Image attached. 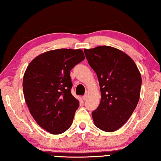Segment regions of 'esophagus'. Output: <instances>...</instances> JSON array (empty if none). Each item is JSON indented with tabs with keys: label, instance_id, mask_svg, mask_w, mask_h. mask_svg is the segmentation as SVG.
Wrapping results in <instances>:
<instances>
[{
	"label": "esophagus",
	"instance_id": "1",
	"mask_svg": "<svg viewBox=\"0 0 161 161\" xmlns=\"http://www.w3.org/2000/svg\"><path fill=\"white\" fill-rule=\"evenodd\" d=\"M88 95H87V94L84 95L83 96V100H87V99H88Z\"/></svg>",
	"mask_w": 161,
	"mask_h": 161
}]
</instances>
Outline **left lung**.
<instances>
[{"instance_id": "obj_1", "label": "left lung", "mask_w": 161, "mask_h": 161, "mask_svg": "<svg viewBox=\"0 0 161 161\" xmlns=\"http://www.w3.org/2000/svg\"><path fill=\"white\" fill-rule=\"evenodd\" d=\"M84 52L96 73L101 92L100 105L92 112L95 125L107 132L117 131L136 108L142 75L130 56L116 48L100 46Z\"/></svg>"}]
</instances>
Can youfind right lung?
<instances>
[{"instance_id":"obj_1","label":"right lung","mask_w":161,"mask_h":161,"mask_svg":"<svg viewBox=\"0 0 161 161\" xmlns=\"http://www.w3.org/2000/svg\"><path fill=\"white\" fill-rule=\"evenodd\" d=\"M84 59L80 49L51 50L34 58L25 70V102L36 122L52 134L64 133L72 125L79 101L70 92V70Z\"/></svg>"}]
</instances>
